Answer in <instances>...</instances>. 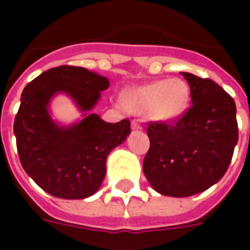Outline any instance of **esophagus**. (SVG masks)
Here are the masks:
<instances>
[{"instance_id":"1","label":"esophagus","mask_w":250,"mask_h":250,"mask_svg":"<svg viewBox=\"0 0 250 250\" xmlns=\"http://www.w3.org/2000/svg\"><path fill=\"white\" fill-rule=\"evenodd\" d=\"M131 127H132V129H143V127H141V125L139 123V121H132V123H131Z\"/></svg>"}]
</instances>
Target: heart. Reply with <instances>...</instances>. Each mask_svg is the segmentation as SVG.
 <instances>
[{
  "label": "heart",
  "mask_w": 250,
  "mask_h": 250,
  "mask_svg": "<svg viewBox=\"0 0 250 250\" xmlns=\"http://www.w3.org/2000/svg\"><path fill=\"white\" fill-rule=\"evenodd\" d=\"M189 85L182 79L154 80L131 86L122 94V104L135 114L146 113L157 122H172L189 105Z\"/></svg>",
  "instance_id": "1"
}]
</instances>
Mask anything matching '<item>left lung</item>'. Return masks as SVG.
Returning a JSON list of instances; mask_svg holds the SVG:
<instances>
[{
	"instance_id": "left-lung-1",
	"label": "left lung",
	"mask_w": 250,
	"mask_h": 250,
	"mask_svg": "<svg viewBox=\"0 0 250 250\" xmlns=\"http://www.w3.org/2000/svg\"><path fill=\"white\" fill-rule=\"evenodd\" d=\"M190 88L192 105L172 123L153 122L144 175L158 193L188 197L219 182L239 139L236 105L210 79L180 72Z\"/></svg>"
}]
</instances>
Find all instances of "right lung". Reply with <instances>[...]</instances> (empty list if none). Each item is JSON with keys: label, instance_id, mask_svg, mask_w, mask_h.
Listing matches in <instances>:
<instances>
[{"label": "right lung", "instance_id": "obj_1", "mask_svg": "<svg viewBox=\"0 0 250 250\" xmlns=\"http://www.w3.org/2000/svg\"><path fill=\"white\" fill-rule=\"evenodd\" d=\"M109 80L76 66L42 72L25 85L14 122L21 164L37 186L54 197L82 200L94 194L106 174V158L131 133L128 119L107 123L90 110ZM67 94L84 118L70 126L51 119L48 105Z\"/></svg>", "mask_w": 250, "mask_h": 250}]
</instances>
